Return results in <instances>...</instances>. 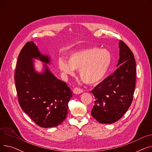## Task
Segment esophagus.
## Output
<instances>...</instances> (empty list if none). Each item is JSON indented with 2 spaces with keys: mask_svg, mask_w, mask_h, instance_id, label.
I'll return each instance as SVG.
<instances>
[{
  "mask_svg": "<svg viewBox=\"0 0 152 152\" xmlns=\"http://www.w3.org/2000/svg\"><path fill=\"white\" fill-rule=\"evenodd\" d=\"M83 92H84V90L79 88V87H75V88L73 89V93L75 94H79L81 93H83Z\"/></svg>",
  "mask_w": 152,
  "mask_h": 152,
  "instance_id": "1",
  "label": "esophagus"
}]
</instances>
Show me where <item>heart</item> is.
<instances>
[{"mask_svg": "<svg viewBox=\"0 0 152 152\" xmlns=\"http://www.w3.org/2000/svg\"><path fill=\"white\" fill-rule=\"evenodd\" d=\"M111 61L112 55L108 50L92 47L72 53L68 62L60 59L58 66L65 75H73L74 70L79 69V77L83 83L95 84L105 77Z\"/></svg>", "mask_w": 152, "mask_h": 152, "instance_id": "b5f03b06", "label": "heart"}]
</instances>
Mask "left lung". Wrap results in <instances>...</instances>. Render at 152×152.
Returning a JSON list of instances; mask_svg holds the SVG:
<instances>
[{"label": "left lung", "instance_id": "left-lung-1", "mask_svg": "<svg viewBox=\"0 0 152 152\" xmlns=\"http://www.w3.org/2000/svg\"><path fill=\"white\" fill-rule=\"evenodd\" d=\"M119 59L114 73L91 91L95 97L92 116L102 124L116 122L129 109L133 100L136 66L132 52L123 41L119 42Z\"/></svg>", "mask_w": 152, "mask_h": 152}]
</instances>
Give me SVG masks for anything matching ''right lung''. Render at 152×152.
I'll return each instance as SVG.
<instances>
[{
    "instance_id": "obj_1",
    "label": "right lung",
    "mask_w": 152,
    "mask_h": 152,
    "mask_svg": "<svg viewBox=\"0 0 152 152\" xmlns=\"http://www.w3.org/2000/svg\"><path fill=\"white\" fill-rule=\"evenodd\" d=\"M50 63L33 41L28 42L20 52L15 71V82L22 110L40 127H52L62 123L68 114L72 91L56 77L44 64L43 73L35 71L33 59Z\"/></svg>"
}]
</instances>
